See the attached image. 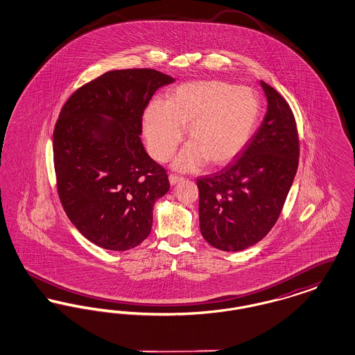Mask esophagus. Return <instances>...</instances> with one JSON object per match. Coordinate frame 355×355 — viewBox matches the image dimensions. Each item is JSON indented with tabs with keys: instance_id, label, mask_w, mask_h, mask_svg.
Masks as SVG:
<instances>
[{
	"instance_id": "1",
	"label": "esophagus",
	"mask_w": 355,
	"mask_h": 355,
	"mask_svg": "<svg viewBox=\"0 0 355 355\" xmlns=\"http://www.w3.org/2000/svg\"><path fill=\"white\" fill-rule=\"evenodd\" d=\"M181 180H182V178L178 177V175H175V174H170L169 175L170 185H175V184H178Z\"/></svg>"
}]
</instances>
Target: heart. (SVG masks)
Instances as JSON below:
<instances>
[{
  "label": "heart",
  "mask_w": 355,
  "mask_h": 355,
  "mask_svg": "<svg viewBox=\"0 0 355 355\" xmlns=\"http://www.w3.org/2000/svg\"><path fill=\"white\" fill-rule=\"evenodd\" d=\"M258 116L259 101L252 89L194 81L173 89L168 103L150 102L142 116V129L153 158L166 162L187 128L189 145L173 168L193 171L205 161L223 165L233 159L250 139Z\"/></svg>",
  "instance_id": "b5f03b06"
}]
</instances>
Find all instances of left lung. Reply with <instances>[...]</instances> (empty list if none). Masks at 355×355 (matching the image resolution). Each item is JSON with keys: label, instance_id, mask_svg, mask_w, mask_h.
<instances>
[{"label": "left lung", "instance_id": "obj_1", "mask_svg": "<svg viewBox=\"0 0 355 355\" xmlns=\"http://www.w3.org/2000/svg\"><path fill=\"white\" fill-rule=\"evenodd\" d=\"M268 112L236 162L197 178L201 234L216 249L241 252L278 220L298 169L300 139L286 100L261 81Z\"/></svg>", "mask_w": 355, "mask_h": 355}]
</instances>
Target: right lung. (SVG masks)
I'll return each mask as SVG.
<instances>
[{
	"label": "right lung",
	"instance_id": "1",
	"mask_svg": "<svg viewBox=\"0 0 355 355\" xmlns=\"http://www.w3.org/2000/svg\"><path fill=\"white\" fill-rule=\"evenodd\" d=\"M174 78L154 69L110 70L77 89L53 133L57 191L69 220L94 245L125 252L149 236L166 170L139 135L153 94Z\"/></svg>",
	"mask_w": 355,
	"mask_h": 355
}]
</instances>
